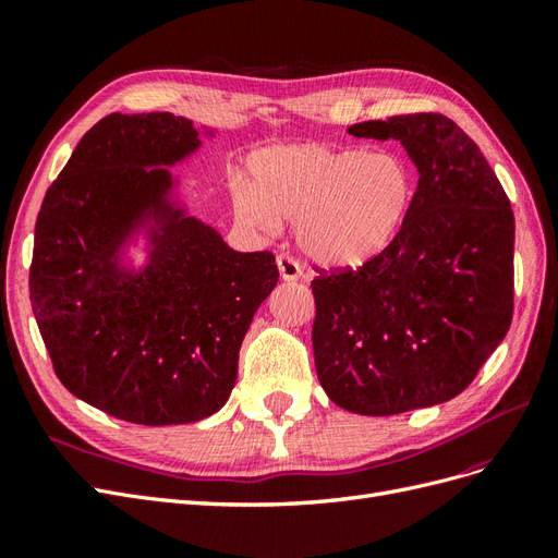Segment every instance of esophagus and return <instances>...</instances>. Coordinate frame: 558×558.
<instances>
[{
  "mask_svg": "<svg viewBox=\"0 0 558 558\" xmlns=\"http://www.w3.org/2000/svg\"><path fill=\"white\" fill-rule=\"evenodd\" d=\"M277 267H279V277L283 281H295L300 279L302 269H300V263L293 258V256H286V253H281V256H277Z\"/></svg>",
  "mask_w": 558,
  "mask_h": 558,
  "instance_id": "34e87169",
  "label": "esophagus"
}]
</instances>
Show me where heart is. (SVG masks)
Segmentation results:
<instances>
[{
    "instance_id": "1",
    "label": "heart",
    "mask_w": 558,
    "mask_h": 558,
    "mask_svg": "<svg viewBox=\"0 0 558 558\" xmlns=\"http://www.w3.org/2000/svg\"><path fill=\"white\" fill-rule=\"evenodd\" d=\"M412 195V172L398 156L293 144L253 158V183H232V209L244 228L260 234L295 223L307 258L347 269L388 248Z\"/></svg>"
}]
</instances>
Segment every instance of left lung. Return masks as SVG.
I'll list each match as a JSON object with an SVG mask.
<instances>
[{
	"label": "left lung",
	"instance_id": "8db88e82",
	"mask_svg": "<svg viewBox=\"0 0 558 558\" xmlns=\"http://www.w3.org/2000/svg\"><path fill=\"white\" fill-rule=\"evenodd\" d=\"M398 140L418 185L396 240L312 281L316 375L340 408L388 416L459 396L514 310V214L480 146L442 113L349 128Z\"/></svg>",
	"mask_w": 558,
	"mask_h": 558
}]
</instances>
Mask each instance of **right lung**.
<instances>
[{"mask_svg":"<svg viewBox=\"0 0 558 558\" xmlns=\"http://www.w3.org/2000/svg\"><path fill=\"white\" fill-rule=\"evenodd\" d=\"M199 148L193 121L111 113L93 125L37 216L29 300L58 379L93 408L142 426L218 412L244 335L279 269L269 251H232L170 199L167 165ZM146 227L140 274L120 248Z\"/></svg>","mask_w":558,"mask_h":558,"instance_id":"1","label":"right lung"}]
</instances>
